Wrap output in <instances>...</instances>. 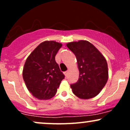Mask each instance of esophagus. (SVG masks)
<instances>
[{
  "label": "esophagus",
  "instance_id": "obj_1",
  "mask_svg": "<svg viewBox=\"0 0 130 130\" xmlns=\"http://www.w3.org/2000/svg\"><path fill=\"white\" fill-rule=\"evenodd\" d=\"M68 71H65V72H64V74H65V76H67V75H68Z\"/></svg>",
  "mask_w": 130,
  "mask_h": 130
}]
</instances>
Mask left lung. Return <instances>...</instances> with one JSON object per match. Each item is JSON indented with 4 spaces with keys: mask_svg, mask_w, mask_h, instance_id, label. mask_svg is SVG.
I'll list each match as a JSON object with an SVG mask.
<instances>
[{
    "mask_svg": "<svg viewBox=\"0 0 130 130\" xmlns=\"http://www.w3.org/2000/svg\"><path fill=\"white\" fill-rule=\"evenodd\" d=\"M67 46L75 55L79 71L78 80L70 85L73 93L81 99L93 98L108 81L106 60L92 43L86 40L69 43Z\"/></svg>",
    "mask_w": 130,
    "mask_h": 130,
    "instance_id": "1",
    "label": "left lung"
}]
</instances>
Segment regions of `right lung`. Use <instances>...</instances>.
I'll return each mask as SVG.
<instances>
[{"mask_svg": "<svg viewBox=\"0 0 130 130\" xmlns=\"http://www.w3.org/2000/svg\"><path fill=\"white\" fill-rule=\"evenodd\" d=\"M62 44L54 41L42 42L25 62L22 76L26 87L39 100L53 98L65 75L56 63L55 56Z\"/></svg>", "mask_w": 130, "mask_h": 130, "instance_id": "add662e5", "label": "right lung"}]
</instances>
